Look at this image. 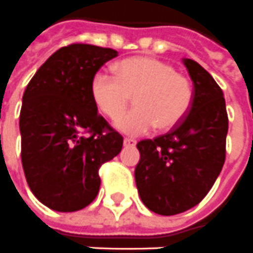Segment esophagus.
Instances as JSON below:
<instances>
[{
  "mask_svg": "<svg viewBox=\"0 0 253 253\" xmlns=\"http://www.w3.org/2000/svg\"><path fill=\"white\" fill-rule=\"evenodd\" d=\"M124 146L125 147L136 146V140L135 139H132V137H125V139H124Z\"/></svg>",
  "mask_w": 253,
  "mask_h": 253,
  "instance_id": "esophagus-1",
  "label": "esophagus"
}]
</instances>
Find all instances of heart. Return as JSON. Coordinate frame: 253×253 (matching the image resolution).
I'll return each instance as SVG.
<instances>
[{
	"instance_id": "b5f03b06",
	"label": "heart",
	"mask_w": 253,
	"mask_h": 253,
	"mask_svg": "<svg viewBox=\"0 0 253 253\" xmlns=\"http://www.w3.org/2000/svg\"><path fill=\"white\" fill-rule=\"evenodd\" d=\"M114 73L95 72L89 92L95 106L112 120L126 110L133 96L135 109L116 123L126 135H144L155 126L171 129L184 121L192 107V82L164 61L126 58L114 65Z\"/></svg>"
}]
</instances>
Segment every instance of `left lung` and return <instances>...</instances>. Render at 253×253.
Segmentation results:
<instances>
[{
  "mask_svg": "<svg viewBox=\"0 0 253 253\" xmlns=\"http://www.w3.org/2000/svg\"><path fill=\"white\" fill-rule=\"evenodd\" d=\"M193 82V105L184 121L165 135L137 143L136 187L147 209L175 215L204 199L226 158L229 128L221 87L196 61L184 58Z\"/></svg>",
  "mask_w": 253,
  "mask_h": 253,
  "instance_id": "8db88e82",
  "label": "left lung"
}]
</instances>
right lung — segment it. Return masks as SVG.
<instances>
[{"instance_id":"right-lung-1","label":"right lung","mask_w":253,"mask_h":253,"mask_svg":"<svg viewBox=\"0 0 253 253\" xmlns=\"http://www.w3.org/2000/svg\"><path fill=\"white\" fill-rule=\"evenodd\" d=\"M117 51L72 43L30 80L20 110L21 164L28 187L49 209L72 212L99 192V168L120 154L123 136L98 114L89 84Z\"/></svg>"}]
</instances>
